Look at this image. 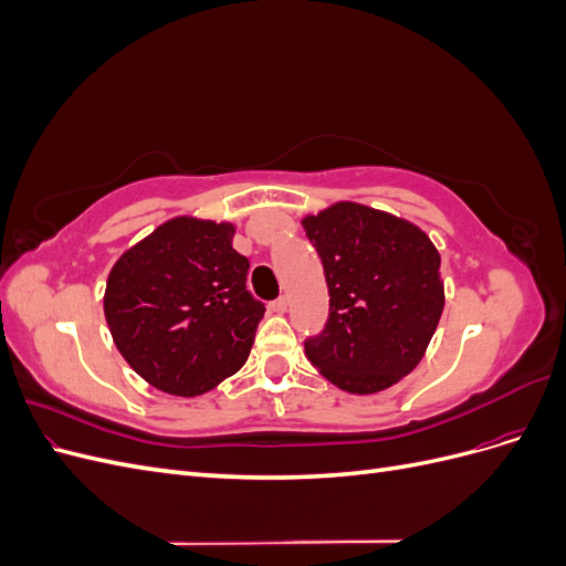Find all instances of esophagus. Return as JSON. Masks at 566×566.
I'll use <instances>...</instances> for the list:
<instances>
[{
	"label": "esophagus",
	"mask_w": 566,
	"mask_h": 566,
	"mask_svg": "<svg viewBox=\"0 0 566 566\" xmlns=\"http://www.w3.org/2000/svg\"><path fill=\"white\" fill-rule=\"evenodd\" d=\"M269 310H271V312H276V314H285V312H287V297L273 300V302L269 304Z\"/></svg>",
	"instance_id": "esophagus-1"
}]
</instances>
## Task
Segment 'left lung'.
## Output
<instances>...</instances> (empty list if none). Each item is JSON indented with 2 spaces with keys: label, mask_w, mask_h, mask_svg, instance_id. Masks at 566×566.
<instances>
[{
  "label": "left lung",
  "mask_w": 566,
  "mask_h": 566,
  "mask_svg": "<svg viewBox=\"0 0 566 566\" xmlns=\"http://www.w3.org/2000/svg\"><path fill=\"white\" fill-rule=\"evenodd\" d=\"M331 293V314L304 354L339 389L375 394L424 356L443 312L441 256L406 219L335 202L302 219Z\"/></svg>",
  "instance_id": "obj_1"
}]
</instances>
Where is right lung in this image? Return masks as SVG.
Returning <instances> with one entry per match:
<instances>
[{"mask_svg":"<svg viewBox=\"0 0 566 566\" xmlns=\"http://www.w3.org/2000/svg\"><path fill=\"white\" fill-rule=\"evenodd\" d=\"M229 221L175 217L113 264L104 312L113 342L142 378L198 397L248 361L264 304L245 287L250 262Z\"/></svg>","mask_w":566,"mask_h":566,"instance_id":"obj_1","label":"right lung"}]
</instances>
